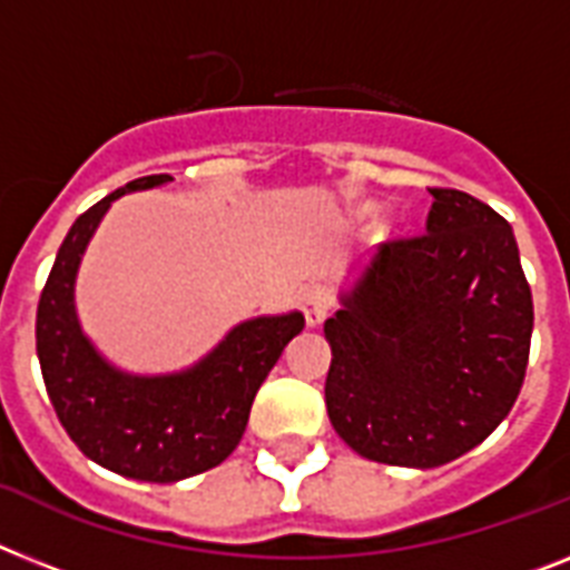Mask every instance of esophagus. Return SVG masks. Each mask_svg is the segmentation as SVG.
Returning a JSON list of instances; mask_svg holds the SVG:
<instances>
[{"instance_id":"esophagus-1","label":"esophagus","mask_w":570,"mask_h":570,"mask_svg":"<svg viewBox=\"0 0 570 570\" xmlns=\"http://www.w3.org/2000/svg\"><path fill=\"white\" fill-rule=\"evenodd\" d=\"M303 312L308 326H320L328 317V312H332V291L326 285H312L303 296Z\"/></svg>"}]
</instances>
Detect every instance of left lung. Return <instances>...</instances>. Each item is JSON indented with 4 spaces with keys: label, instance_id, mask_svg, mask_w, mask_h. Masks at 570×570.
Returning <instances> with one entry per match:
<instances>
[{
    "label": "left lung",
    "instance_id": "left-lung-1",
    "mask_svg": "<svg viewBox=\"0 0 570 570\" xmlns=\"http://www.w3.org/2000/svg\"><path fill=\"white\" fill-rule=\"evenodd\" d=\"M425 235L381 244L326 320V411L361 458L434 469L481 445L528 370L533 296L512 227L431 189Z\"/></svg>",
    "mask_w": 570,
    "mask_h": 570
}]
</instances>
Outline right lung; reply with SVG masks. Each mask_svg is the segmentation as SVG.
<instances>
[{
	"label": "right lung",
	"instance_id": "1",
	"mask_svg": "<svg viewBox=\"0 0 570 570\" xmlns=\"http://www.w3.org/2000/svg\"><path fill=\"white\" fill-rule=\"evenodd\" d=\"M171 180L139 177L89 206L66 233L37 305V358L60 425L89 460L148 483L224 463L242 443L262 381L305 326L299 312L244 320L197 364L159 375L127 373L98 352L75 308L83 253L112 200Z\"/></svg>",
	"mask_w": 570,
	"mask_h": 570
}]
</instances>
